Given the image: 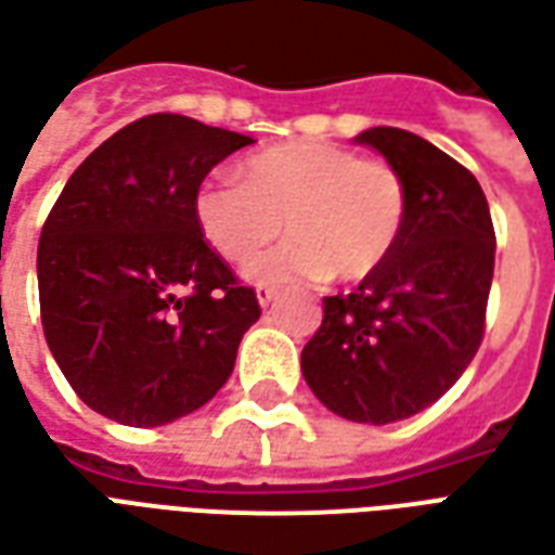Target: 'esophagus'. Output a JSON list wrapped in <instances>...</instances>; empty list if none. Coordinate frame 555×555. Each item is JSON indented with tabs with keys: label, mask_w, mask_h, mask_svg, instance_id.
<instances>
[{
	"label": "esophagus",
	"mask_w": 555,
	"mask_h": 555,
	"mask_svg": "<svg viewBox=\"0 0 555 555\" xmlns=\"http://www.w3.org/2000/svg\"><path fill=\"white\" fill-rule=\"evenodd\" d=\"M276 297H279L276 288H270V285H258V302H261V306H270Z\"/></svg>",
	"instance_id": "obj_1"
}]
</instances>
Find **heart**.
Wrapping results in <instances>:
<instances>
[{
	"instance_id": "obj_1",
	"label": "heart",
	"mask_w": 555,
	"mask_h": 555,
	"mask_svg": "<svg viewBox=\"0 0 555 555\" xmlns=\"http://www.w3.org/2000/svg\"><path fill=\"white\" fill-rule=\"evenodd\" d=\"M241 181L207 178L195 225L231 264H246L282 231L288 241L249 264L253 282H362L386 264L408 219V183L386 159L336 142L297 139L246 157Z\"/></svg>"
}]
</instances>
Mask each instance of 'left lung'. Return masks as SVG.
Listing matches in <instances>:
<instances>
[{
    "mask_svg": "<svg viewBox=\"0 0 555 555\" xmlns=\"http://www.w3.org/2000/svg\"><path fill=\"white\" fill-rule=\"evenodd\" d=\"M408 183L396 249L353 294L324 297V321L302 348L318 401L350 422L386 425L446 396L485 338L496 234L476 175L398 127L357 137Z\"/></svg>",
    "mask_w": 555,
    "mask_h": 555,
    "instance_id": "8db88e82",
    "label": "left lung"
}]
</instances>
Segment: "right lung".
Segmentation results:
<instances>
[{"instance_id": "obj_1", "label": "right lung", "mask_w": 555, "mask_h": 555, "mask_svg": "<svg viewBox=\"0 0 555 555\" xmlns=\"http://www.w3.org/2000/svg\"><path fill=\"white\" fill-rule=\"evenodd\" d=\"M243 133L154 113L82 159L38 241L47 345L91 410L154 428L193 413L231 377L261 318L195 225L193 195Z\"/></svg>"}]
</instances>
